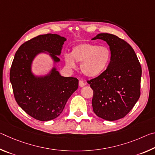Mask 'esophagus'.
<instances>
[{
  "label": "esophagus",
  "instance_id": "34e87169",
  "mask_svg": "<svg viewBox=\"0 0 155 155\" xmlns=\"http://www.w3.org/2000/svg\"><path fill=\"white\" fill-rule=\"evenodd\" d=\"M78 85H79L80 87H83L85 85V83L82 80H79V81H78Z\"/></svg>",
  "mask_w": 155,
  "mask_h": 155
}]
</instances>
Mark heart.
<instances>
[{"mask_svg": "<svg viewBox=\"0 0 155 155\" xmlns=\"http://www.w3.org/2000/svg\"><path fill=\"white\" fill-rule=\"evenodd\" d=\"M111 51L106 46L90 43L80 44L73 47L71 54H65V65L70 68L76 67L75 62L81 63V70L88 77L101 75L109 65Z\"/></svg>", "mask_w": 155, "mask_h": 155, "instance_id": "b5f03b06", "label": "heart"}]
</instances>
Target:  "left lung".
I'll list each match as a JSON object with an SVG mask.
<instances>
[{"label": "left lung", "instance_id": "1", "mask_svg": "<svg viewBox=\"0 0 155 155\" xmlns=\"http://www.w3.org/2000/svg\"><path fill=\"white\" fill-rule=\"evenodd\" d=\"M107 41L111 61L101 75L87 80L93 90V111L108 121L123 118L140 96L141 67L134 50L127 41L109 33H100L92 40Z\"/></svg>", "mask_w": 155, "mask_h": 155}]
</instances>
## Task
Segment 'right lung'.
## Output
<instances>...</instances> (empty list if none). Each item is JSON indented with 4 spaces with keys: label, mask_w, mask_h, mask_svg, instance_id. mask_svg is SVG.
<instances>
[{
    "label": "right lung",
    "mask_w": 155,
    "mask_h": 155,
    "mask_svg": "<svg viewBox=\"0 0 155 155\" xmlns=\"http://www.w3.org/2000/svg\"><path fill=\"white\" fill-rule=\"evenodd\" d=\"M65 40L56 34L40 35L22 44L15 54L10 69L14 98L18 105L37 120L49 121L58 117L78 87L77 78L61 77L55 69L40 78L31 72V61L41 50L51 52L54 61H59L57 55L61 53Z\"/></svg>",
    "instance_id": "add662e5"
}]
</instances>
